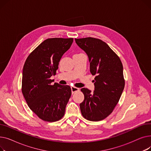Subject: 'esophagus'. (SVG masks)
Segmentation results:
<instances>
[{"label": "esophagus", "mask_w": 151, "mask_h": 151, "mask_svg": "<svg viewBox=\"0 0 151 151\" xmlns=\"http://www.w3.org/2000/svg\"><path fill=\"white\" fill-rule=\"evenodd\" d=\"M71 93H74L75 92L78 91L79 89L77 88H75V87H71Z\"/></svg>", "instance_id": "1"}]
</instances>
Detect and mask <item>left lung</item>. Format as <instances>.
Returning <instances> with one entry per match:
<instances>
[{
    "label": "left lung",
    "instance_id": "8db88e82",
    "mask_svg": "<svg viewBox=\"0 0 151 151\" xmlns=\"http://www.w3.org/2000/svg\"><path fill=\"white\" fill-rule=\"evenodd\" d=\"M78 46L88 55L90 71L94 78L93 92L82 88L84 101L80 104L83 116L91 121L104 119L113 112L125 86L120 58L104 42L98 38H75Z\"/></svg>",
    "mask_w": 151,
    "mask_h": 151
}]
</instances>
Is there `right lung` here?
I'll list each match as a JSON object with an SVG mask.
<instances>
[{"mask_svg":"<svg viewBox=\"0 0 151 151\" xmlns=\"http://www.w3.org/2000/svg\"><path fill=\"white\" fill-rule=\"evenodd\" d=\"M73 41L72 38H47L29 55L24 65L22 93L30 109L43 121L55 122L65 114L71 88L57 83L52 85L50 78L55 75Z\"/></svg>","mask_w":151,"mask_h":151,"instance_id":"add662e5","label":"right lung"}]
</instances>
